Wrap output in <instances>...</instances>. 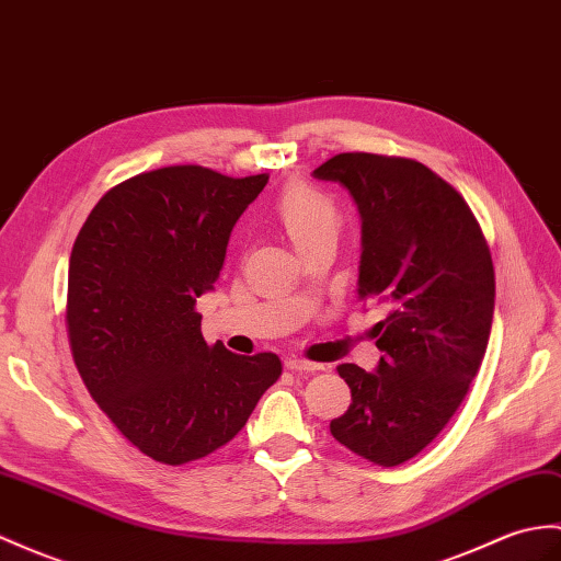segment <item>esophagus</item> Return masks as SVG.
Instances as JSON below:
<instances>
[{
    "label": "esophagus",
    "instance_id": "1",
    "mask_svg": "<svg viewBox=\"0 0 561 561\" xmlns=\"http://www.w3.org/2000/svg\"><path fill=\"white\" fill-rule=\"evenodd\" d=\"M284 366L294 370V373H318L322 370V363H312V360H306V358H286Z\"/></svg>",
    "mask_w": 561,
    "mask_h": 561
}]
</instances>
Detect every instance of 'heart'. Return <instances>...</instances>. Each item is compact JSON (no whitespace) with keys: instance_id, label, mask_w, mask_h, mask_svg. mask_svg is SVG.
I'll return each instance as SVG.
<instances>
[{"instance_id":"obj_1","label":"heart","mask_w":561,"mask_h":561,"mask_svg":"<svg viewBox=\"0 0 561 561\" xmlns=\"http://www.w3.org/2000/svg\"><path fill=\"white\" fill-rule=\"evenodd\" d=\"M272 217L298 253H304L324 237H336L342 227L336 203L306 181H291L282 188L272 205Z\"/></svg>"}]
</instances>
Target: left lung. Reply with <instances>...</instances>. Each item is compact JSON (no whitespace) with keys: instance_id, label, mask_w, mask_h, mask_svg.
<instances>
[{"instance_id":"1","label":"left lung","mask_w":561,"mask_h":561,"mask_svg":"<svg viewBox=\"0 0 561 561\" xmlns=\"http://www.w3.org/2000/svg\"><path fill=\"white\" fill-rule=\"evenodd\" d=\"M318 179L340 181L360 213L358 298L387 308L373 328L380 366L342 363L351 407L332 437L377 466H399L433 442L483 363L494 267L461 193L409 158L342 152Z\"/></svg>"}]
</instances>
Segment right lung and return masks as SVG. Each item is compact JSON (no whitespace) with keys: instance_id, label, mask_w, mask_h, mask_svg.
<instances>
[{"instance_id":"1","label":"right lung","mask_w":561,"mask_h":561,"mask_svg":"<svg viewBox=\"0 0 561 561\" xmlns=\"http://www.w3.org/2000/svg\"><path fill=\"white\" fill-rule=\"evenodd\" d=\"M267 174L174 164L122 181L90 210L69 260L78 373L146 457L181 466L225 447L282 375L277 354L207 344L195 298L213 289L231 229Z\"/></svg>"}]
</instances>
